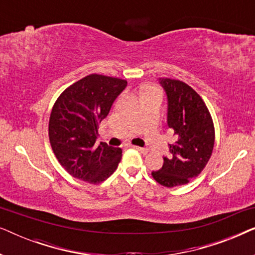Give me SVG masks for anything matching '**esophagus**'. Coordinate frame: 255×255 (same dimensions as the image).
<instances>
[{
  "mask_svg": "<svg viewBox=\"0 0 255 255\" xmlns=\"http://www.w3.org/2000/svg\"><path fill=\"white\" fill-rule=\"evenodd\" d=\"M133 147H134L135 149H137V151L142 153V154H146V153L148 152V149L145 148V147H139V146H133Z\"/></svg>",
  "mask_w": 255,
  "mask_h": 255,
  "instance_id": "obj_1",
  "label": "esophagus"
}]
</instances>
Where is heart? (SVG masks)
Wrapping results in <instances>:
<instances>
[{
  "label": "heart",
  "mask_w": 255,
  "mask_h": 255,
  "mask_svg": "<svg viewBox=\"0 0 255 255\" xmlns=\"http://www.w3.org/2000/svg\"><path fill=\"white\" fill-rule=\"evenodd\" d=\"M152 92H158L155 88H152V87H147V88L144 89V93H142V95H145V94H148V93H152Z\"/></svg>",
  "instance_id": "heart-1"
}]
</instances>
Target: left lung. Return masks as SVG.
<instances>
[{"instance_id":"8db88e82","label":"left lung","mask_w":255,"mask_h":255,"mask_svg":"<svg viewBox=\"0 0 255 255\" xmlns=\"http://www.w3.org/2000/svg\"><path fill=\"white\" fill-rule=\"evenodd\" d=\"M159 82L167 94V124L175 142L169 144V156H163L161 169L152 172V176L161 186L173 188L187 184L207 166L215 145V128L204 101L190 86L168 78Z\"/></svg>"}]
</instances>
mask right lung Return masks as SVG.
Segmentation results:
<instances>
[{
  "label": "right lung",
  "instance_id": "obj_1",
  "mask_svg": "<svg viewBox=\"0 0 255 255\" xmlns=\"http://www.w3.org/2000/svg\"><path fill=\"white\" fill-rule=\"evenodd\" d=\"M127 85V80L90 74L69 86L55 101L48 137L58 161L72 176L96 184L116 170L122 148L96 144L97 128Z\"/></svg>",
  "mask_w": 255,
  "mask_h": 255
}]
</instances>
